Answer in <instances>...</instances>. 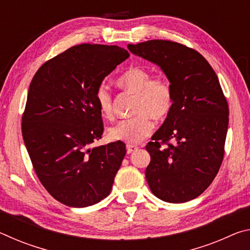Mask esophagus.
<instances>
[{
	"instance_id": "obj_1",
	"label": "esophagus",
	"mask_w": 250,
	"mask_h": 250,
	"mask_svg": "<svg viewBox=\"0 0 250 250\" xmlns=\"http://www.w3.org/2000/svg\"><path fill=\"white\" fill-rule=\"evenodd\" d=\"M138 150V146H133V145H126V152L128 153H132V152L137 151Z\"/></svg>"
}]
</instances>
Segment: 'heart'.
I'll return each instance as SVG.
<instances>
[{
  "label": "heart",
  "instance_id": "1",
  "mask_svg": "<svg viewBox=\"0 0 250 250\" xmlns=\"http://www.w3.org/2000/svg\"><path fill=\"white\" fill-rule=\"evenodd\" d=\"M117 84L137 96L132 109L135 116L110 126L108 137L112 141L135 145L151 133L153 129L151 118L162 120L168 116L174 103V92L167 78L152 77L151 71L141 66L126 69L117 79ZM95 101L101 116L105 119L112 118L113 100L107 84L103 83L97 87Z\"/></svg>",
  "mask_w": 250,
  "mask_h": 250
}]
</instances>
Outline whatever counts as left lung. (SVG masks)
<instances>
[{
    "instance_id": "1",
    "label": "left lung",
    "mask_w": 250,
    "mask_h": 250,
    "mask_svg": "<svg viewBox=\"0 0 250 250\" xmlns=\"http://www.w3.org/2000/svg\"><path fill=\"white\" fill-rule=\"evenodd\" d=\"M128 48L158 65L174 92L171 112L146 146L147 184L164 202L194 200L213 182L224 158L229 111L217 75L200 53L175 42L152 40Z\"/></svg>"
}]
</instances>
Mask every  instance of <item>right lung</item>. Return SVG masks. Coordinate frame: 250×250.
Returning <instances> with one entry per match:
<instances>
[{
  "mask_svg": "<svg viewBox=\"0 0 250 250\" xmlns=\"http://www.w3.org/2000/svg\"><path fill=\"white\" fill-rule=\"evenodd\" d=\"M129 56L116 45L73 46L42 65L29 84L25 146L41 183L67 206L97 204L111 191L125 145L91 146L104 132L95 92Z\"/></svg>",
  "mask_w": 250,
  "mask_h": 250,
  "instance_id": "add662e5",
  "label": "right lung"
}]
</instances>
